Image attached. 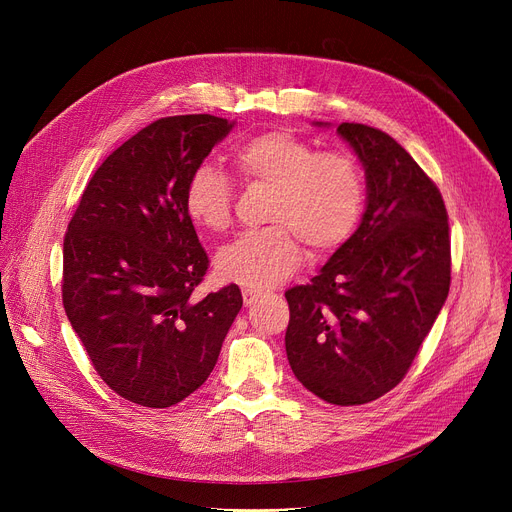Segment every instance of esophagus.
Instances as JSON below:
<instances>
[{"instance_id":"obj_1","label":"esophagus","mask_w":512,"mask_h":512,"mask_svg":"<svg viewBox=\"0 0 512 512\" xmlns=\"http://www.w3.org/2000/svg\"><path fill=\"white\" fill-rule=\"evenodd\" d=\"M259 297H261V290H257V288H242V301H245V307H251Z\"/></svg>"}]
</instances>
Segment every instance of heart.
<instances>
[{
    "label": "heart",
    "instance_id": "b5f03b06",
    "mask_svg": "<svg viewBox=\"0 0 512 512\" xmlns=\"http://www.w3.org/2000/svg\"><path fill=\"white\" fill-rule=\"evenodd\" d=\"M232 164L247 184L270 186L265 220L270 226L236 238L215 259L226 282L272 288L299 270L309 245L315 255L336 251L359 224L365 176L359 161L342 151L317 149L284 128L255 134L232 151ZM234 182L220 168L199 164L184 184V211L207 232L222 234L234 220Z\"/></svg>",
    "mask_w": 512,
    "mask_h": 512
}]
</instances>
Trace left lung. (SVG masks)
I'll return each instance as SVG.
<instances>
[{
    "instance_id": "1",
    "label": "left lung",
    "mask_w": 512,
    "mask_h": 512,
    "mask_svg": "<svg viewBox=\"0 0 512 512\" xmlns=\"http://www.w3.org/2000/svg\"><path fill=\"white\" fill-rule=\"evenodd\" d=\"M336 130L365 168L367 207L319 276L286 290V355L309 392L353 407L398 386L432 330L450 288V228L436 182L390 134Z\"/></svg>"
}]
</instances>
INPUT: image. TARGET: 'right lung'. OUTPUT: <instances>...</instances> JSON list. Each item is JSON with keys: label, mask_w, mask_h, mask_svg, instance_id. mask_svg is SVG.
<instances>
[{"label": "right lung", "mask_w": 512, "mask_h": 512, "mask_svg": "<svg viewBox=\"0 0 512 512\" xmlns=\"http://www.w3.org/2000/svg\"><path fill=\"white\" fill-rule=\"evenodd\" d=\"M234 122L155 120L89 180L64 236L62 301L72 330L122 398L166 409L218 363L242 307L236 284L197 299L209 257L184 211V184Z\"/></svg>", "instance_id": "1"}]
</instances>
